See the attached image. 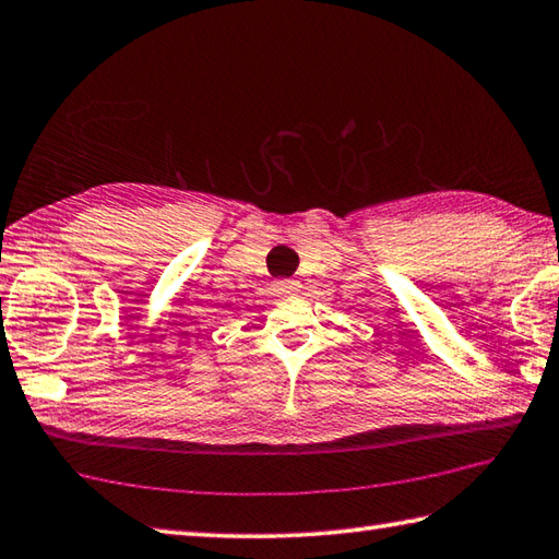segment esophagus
Wrapping results in <instances>:
<instances>
[{
	"instance_id": "1",
	"label": "esophagus",
	"mask_w": 559,
	"mask_h": 559,
	"mask_svg": "<svg viewBox=\"0 0 559 559\" xmlns=\"http://www.w3.org/2000/svg\"><path fill=\"white\" fill-rule=\"evenodd\" d=\"M295 286H298V283L290 281V278L273 283V288H276V295H288V293H293V290H295Z\"/></svg>"
}]
</instances>
